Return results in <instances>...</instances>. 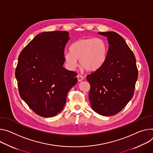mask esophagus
I'll use <instances>...</instances> for the list:
<instances>
[{
  "label": "esophagus",
  "instance_id": "34e87169",
  "mask_svg": "<svg viewBox=\"0 0 153 153\" xmlns=\"http://www.w3.org/2000/svg\"><path fill=\"white\" fill-rule=\"evenodd\" d=\"M77 79H78V81H79V82H80V81H82L83 79H84V77H83V76H81V75H80V74H78V75L77 76Z\"/></svg>",
  "mask_w": 153,
  "mask_h": 153
}]
</instances>
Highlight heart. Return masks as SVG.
Returning <instances> with one entry per match:
<instances>
[{
  "label": "heart",
  "instance_id": "1",
  "mask_svg": "<svg viewBox=\"0 0 153 153\" xmlns=\"http://www.w3.org/2000/svg\"><path fill=\"white\" fill-rule=\"evenodd\" d=\"M71 52H65L64 59L67 66L74 69L79 59L80 66L87 71H94L104 62L107 52L105 41L101 38H82L74 42Z\"/></svg>",
  "mask_w": 153,
  "mask_h": 153
}]
</instances>
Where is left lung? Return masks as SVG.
Masks as SVG:
<instances>
[{"instance_id":"1","label":"left lung","mask_w":153,"mask_h":153,"mask_svg":"<svg viewBox=\"0 0 153 153\" xmlns=\"http://www.w3.org/2000/svg\"><path fill=\"white\" fill-rule=\"evenodd\" d=\"M98 33L107 38L109 46L103 64L87 76L88 96L95 112L108 117L120 112L132 99L138 69L134 53L119 34Z\"/></svg>"}]
</instances>
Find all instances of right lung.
I'll use <instances>...</instances> for the list:
<instances>
[{"label":"right lung","mask_w":153,"mask_h":153,"mask_svg":"<svg viewBox=\"0 0 153 153\" xmlns=\"http://www.w3.org/2000/svg\"><path fill=\"white\" fill-rule=\"evenodd\" d=\"M66 31L37 35L21 52L15 76L21 98L37 115L52 117L64 107L77 74L63 66Z\"/></svg>","instance_id":"obj_1"}]
</instances>
